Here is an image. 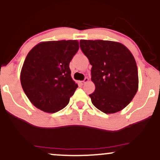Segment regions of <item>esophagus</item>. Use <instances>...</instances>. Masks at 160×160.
<instances>
[{"mask_svg":"<svg viewBox=\"0 0 160 160\" xmlns=\"http://www.w3.org/2000/svg\"><path fill=\"white\" fill-rule=\"evenodd\" d=\"M89 78H85V79H84V80H82V84L86 83V82H87L88 81H89Z\"/></svg>","mask_w":160,"mask_h":160,"instance_id":"1","label":"esophagus"}]
</instances>
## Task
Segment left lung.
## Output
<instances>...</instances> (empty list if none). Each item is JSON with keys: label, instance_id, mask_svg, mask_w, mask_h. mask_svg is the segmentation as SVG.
<instances>
[{"label": "left lung", "instance_id": "8db88e82", "mask_svg": "<svg viewBox=\"0 0 160 160\" xmlns=\"http://www.w3.org/2000/svg\"><path fill=\"white\" fill-rule=\"evenodd\" d=\"M80 48L92 66L95 89L89 95L95 108L105 113L122 111L138 89V73L133 55L119 42L80 40Z\"/></svg>", "mask_w": 160, "mask_h": 160}]
</instances>
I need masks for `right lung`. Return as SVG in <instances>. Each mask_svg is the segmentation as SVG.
Returning <instances> with one entry per match:
<instances>
[{"instance_id": "1", "label": "right lung", "mask_w": 160, "mask_h": 160, "mask_svg": "<svg viewBox=\"0 0 160 160\" xmlns=\"http://www.w3.org/2000/svg\"><path fill=\"white\" fill-rule=\"evenodd\" d=\"M79 49L77 40L40 42L28 53L20 74L25 95L38 109L56 113L69 103L78 87L69 64Z\"/></svg>"}]
</instances>
